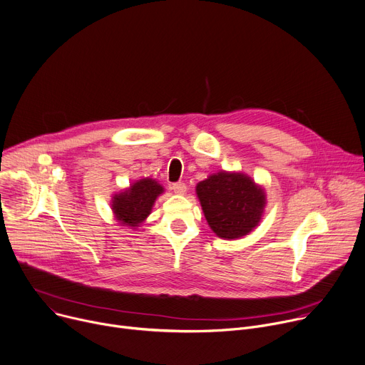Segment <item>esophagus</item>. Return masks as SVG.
<instances>
[{
	"instance_id": "34e87169",
	"label": "esophagus",
	"mask_w": 365,
	"mask_h": 365,
	"mask_svg": "<svg viewBox=\"0 0 365 365\" xmlns=\"http://www.w3.org/2000/svg\"><path fill=\"white\" fill-rule=\"evenodd\" d=\"M173 190H174L175 194L182 195V194H185V191H187V185H185L184 182H175V184H173Z\"/></svg>"
}]
</instances>
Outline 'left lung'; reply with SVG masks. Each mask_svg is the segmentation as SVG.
Listing matches in <instances>:
<instances>
[{
    "instance_id": "1",
    "label": "left lung",
    "mask_w": 365,
    "mask_h": 365,
    "mask_svg": "<svg viewBox=\"0 0 365 365\" xmlns=\"http://www.w3.org/2000/svg\"><path fill=\"white\" fill-rule=\"evenodd\" d=\"M195 194L210 229L222 239H239L261 222L265 188L242 171H219L195 185Z\"/></svg>"
}]
</instances>
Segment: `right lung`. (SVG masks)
<instances>
[{
	"label": "right lung",
	"instance_id": "obj_1",
	"mask_svg": "<svg viewBox=\"0 0 365 365\" xmlns=\"http://www.w3.org/2000/svg\"><path fill=\"white\" fill-rule=\"evenodd\" d=\"M156 180L146 177L136 180L128 188L113 194L110 206L120 226L136 230L150 215L156 198L164 192Z\"/></svg>",
	"mask_w": 365,
	"mask_h": 365
}]
</instances>
